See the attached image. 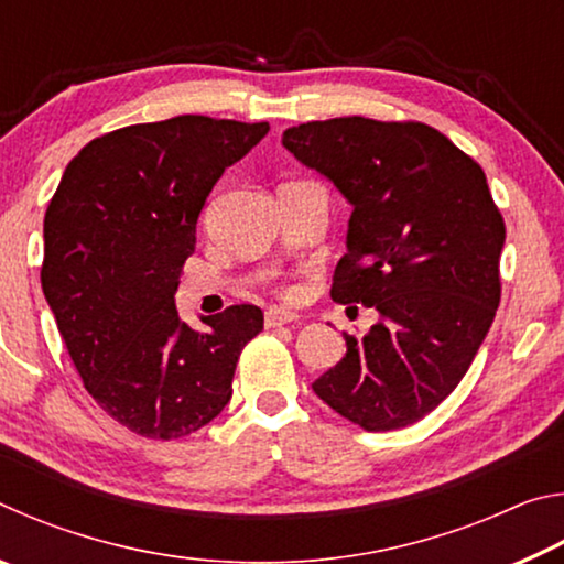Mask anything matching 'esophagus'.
Returning <instances> with one entry per match:
<instances>
[{
  "label": "esophagus",
  "mask_w": 564,
  "mask_h": 564,
  "mask_svg": "<svg viewBox=\"0 0 564 564\" xmlns=\"http://www.w3.org/2000/svg\"><path fill=\"white\" fill-rule=\"evenodd\" d=\"M295 313L293 311H285V308H279V305H273V308L265 311V326L269 328H279V326H285V323H293Z\"/></svg>",
  "instance_id": "obj_1"
}]
</instances>
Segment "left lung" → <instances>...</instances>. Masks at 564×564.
Here are the masks:
<instances>
[{
    "label": "left lung",
    "mask_w": 564,
    "mask_h": 564,
    "mask_svg": "<svg viewBox=\"0 0 564 564\" xmlns=\"http://www.w3.org/2000/svg\"><path fill=\"white\" fill-rule=\"evenodd\" d=\"M283 147L352 206L330 299L378 311L316 383L370 433L425 417L453 393L500 303L505 221L488 178L417 121L343 117L283 131Z\"/></svg>",
    "instance_id": "8db88e82"
}]
</instances>
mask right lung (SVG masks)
Listing matches in <instances>:
<instances>
[{
	"instance_id": "add662e5",
	"label": "right lung",
	"mask_w": 564,
	"mask_h": 564,
	"mask_svg": "<svg viewBox=\"0 0 564 564\" xmlns=\"http://www.w3.org/2000/svg\"><path fill=\"white\" fill-rule=\"evenodd\" d=\"M265 133V121L184 113L104 133L64 169L44 216L42 291L84 388L131 433L176 441L231 400L263 311L231 305L194 330L174 295L206 196Z\"/></svg>"
}]
</instances>
